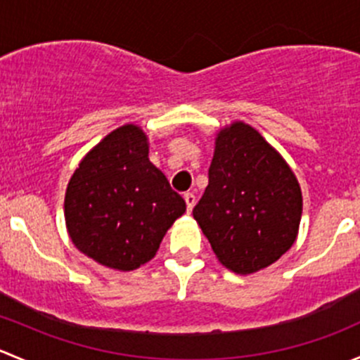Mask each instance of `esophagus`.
Returning a JSON list of instances; mask_svg holds the SVG:
<instances>
[{
    "instance_id": "obj_1",
    "label": "esophagus",
    "mask_w": 360,
    "mask_h": 360,
    "mask_svg": "<svg viewBox=\"0 0 360 360\" xmlns=\"http://www.w3.org/2000/svg\"><path fill=\"white\" fill-rule=\"evenodd\" d=\"M184 202H186L188 212H191L195 207V203H197V198H195L193 193H184Z\"/></svg>"
}]
</instances>
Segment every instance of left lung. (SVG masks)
Wrapping results in <instances>:
<instances>
[{
  "label": "left lung",
  "instance_id": "obj_1",
  "mask_svg": "<svg viewBox=\"0 0 360 360\" xmlns=\"http://www.w3.org/2000/svg\"><path fill=\"white\" fill-rule=\"evenodd\" d=\"M301 212L300 183L282 155L248 123L223 127L193 209L219 263L240 275L270 266L296 242Z\"/></svg>",
  "mask_w": 360,
  "mask_h": 360
}]
</instances>
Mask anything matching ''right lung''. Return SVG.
<instances>
[{
  "label": "right lung",
  "mask_w": 360,
  "mask_h": 360,
  "mask_svg": "<svg viewBox=\"0 0 360 360\" xmlns=\"http://www.w3.org/2000/svg\"><path fill=\"white\" fill-rule=\"evenodd\" d=\"M141 127H118L72 172L64 198L68 233L103 266L132 271L155 257L167 230L186 212L183 197L148 158Z\"/></svg>",
  "instance_id": "right-lung-1"
}]
</instances>
